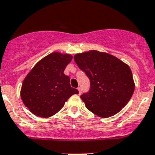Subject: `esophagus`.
<instances>
[{"label": "esophagus", "mask_w": 155, "mask_h": 155, "mask_svg": "<svg viewBox=\"0 0 155 155\" xmlns=\"http://www.w3.org/2000/svg\"><path fill=\"white\" fill-rule=\"evenodd\" d=\"M77 90H78V91H79V95H80V94H81V93H82L81 88H80V87H78Z\"/></svg>", "instance_id": "1"}]
</instances>
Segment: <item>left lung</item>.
I'll list each match as a JSON object with an SVG mask.
<instances>
[{
	"label": "left lung",
	"mask_w": 155,
	"mask_h": 155,
	"mask_svg": "<svg viewBox=\"0 0 155 155\" xmlns=\"http://www.w3.org/2000/svg\"><path fill=\"white\" fill-rule=\"evenodd\" d=\"M74 60L91 81L89 92L80 97L91 112L108 118L130 101L135 83L127 64L110 54L95 50L76 54Z\"/></svg>",
	"instance_id": "obj_1"
}]
</instances>
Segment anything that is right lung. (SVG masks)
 Listing matches in <instances>:
<instances>
[{"label": "right lung", "instance_id": "obj_1", "mask_svg": "<svg viewBox=\"0 0 155 155\" xmlns=\"http://www.w3.org/2000/svg\"><path fill=\"white\" fill-rule=\"evenodd\" d=\"M69 54L53 52L39 61L21 84L20 96L33 115L48 118L58 112L76 89L71 87L70 79L64 74L72 61Z\"/></svg>", "mask_w": 155, "mask_h": 155}]
</instances>
